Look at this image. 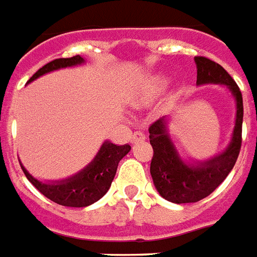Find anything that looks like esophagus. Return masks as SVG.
I'll return each instance as SVG.
<instances>
[{
    "label": "esophagus",
    "instance_id": "esophagus-1",
    "mask_svg": "<svg viewBox=\"0 0 257 257\" xmlns=\"http://www.w3.org/2000/svg\"><path fill=\"white\" fill-rule=\"evenodd\" d=\"M146 141V135L141 131H135L133 137H131V143H139V142H145Z\"/></svg>",
    "mask_w": 257,
    "mask_h": 257
}]
</instances>
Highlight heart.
<instances>
[{"mask_svg": "<svg viewBox=\"0 0 257 257\" xmlns=\"http://www.w3.org/2000/svg\"><path fill=\"white\" fill-rule=\"evenodd\" d=\"M151 91H153V90H147V94H146V95L143 96V98H147V96L150 95V93H151Z\"/></svg>", "mask_w": 257, "mask_h": 257, "instance_id": "1", "label": "heart"}]
</instances>
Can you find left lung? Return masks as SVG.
I'll list each match as a JSON object with an SVG mask.
<instances>
[{
	"label": "left lung",
	"mask_w": 257,
	"mask_h": 257,
	"mask_svg": "<svg viewBox=\"0 0 257 257\" xmlns=\"http://www.w3.org/2000/svg\"><path fill=\"white\" fill-rule=\"evenodd\" d=\"M195 62L198 69L196 83H223L228 86L235 96L237 112L232 141L228 149L219 157L200 163L196 167L188 166L180 159L168 138L164 119H158L149 127L150 143L154 150L150 166L154 184L161 196L178 204L199 202L212 194L233 168L241 147L243 96L239 86L219 63L210 58L195 57Z\"/></svg>",
	"instance_id": "8db88e82"
}]
</instances>
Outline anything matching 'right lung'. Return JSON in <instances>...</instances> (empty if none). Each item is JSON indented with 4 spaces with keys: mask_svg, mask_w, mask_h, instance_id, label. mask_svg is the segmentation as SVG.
<instances>
[{
    "mask_svg": "<svg viewBox=\"0 0 257 257\" xmlns=\"http://www.w3.org/2000/svg\"><path fill=\"white\" fill-rule=\"evenodd\" d=\"M83 62V58L79 55H74L70 58H58L46 63L40 70L33 75L29 82L34 81L36 78L49 73V71L57 70L61 67L74 66ZM131 150V146H116L110 142H104L100 147L99 153L87 167L81 171L78 175L73 176L70 179L63 180L59 183L49 184L41 183L40 180L33 178L26 168L22 166L21 168L29 182L45 195L51 202L66 207H86L99 200L108 191L114 176L116 174L119 161Z\"/></svg>",
    "mask_w": 257,
    "mask_h": 257,
    "instance_id": "obj_1",
    "label": "right lung"
}]
</instances>
